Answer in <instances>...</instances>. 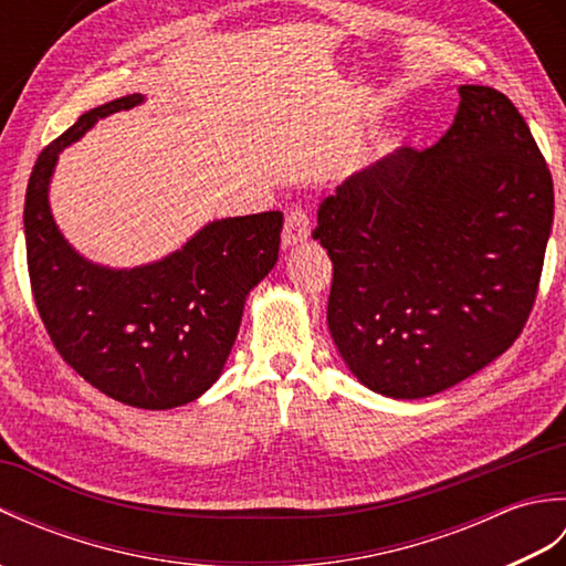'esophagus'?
I'll return each instance as SVG.
<instances>
[{
	"label": "esophagus",
	"mask_w": 566,
	"mask_h": 566,
	"mask_svg": "<svg viewBox=\"0 0 566 566\" xmlns=\"http://www.w3.org/2000/svg\"><path fill=\"white\" fill-rule=\"evenodd\" d=\"M311 233V221H308V213L302 207H294L286 211V219H284V233H282V243L284 245H296L306 240Z\"/></svg>",
	"instance_id": "34e87169"
}]
</instances>
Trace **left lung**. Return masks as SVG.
Here are the masks:
<instances>
[{
    "instance_id": "obj_1",
    "label": "left lung",
    "mask_w": 566,
    "mask_h": 566,
    "mask_svg": "<svg viewBox=\"0 0 566 566\" xmlns=\"http://www.w3.org/2000/svg\"><path fill=\"white\" fill-rule=\"evenodd\" d=\"M555 216L513 102L462 84L436 146L399 148L318 207L333 343L367 389L423 399L494 363L531 316Z\"/></svg>"
}]
</instances>
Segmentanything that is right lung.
Segmentation results:
<instances>
[{"label":"right lung","instance_id":"add662e5","mask_svg":"<svg viewBox=\"0 0 566 566\" xmlns=\"http://www.w3.org/2000/svg\"><path fill=\"white\" fill-rule=\"evenodd\" d=\"M140 102L143 94H126L97 106L41 150L27 187L23 231L33 302L60 357L112 399L165 411L199 399L219 379L245 296L280 255L284 216L211 221L182 250L134 270L84 260L48 207L57 155L99 118Z\"/></svg>","mask_w":566,"mask_h":566}]
</instances>
